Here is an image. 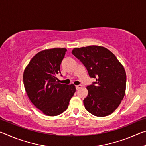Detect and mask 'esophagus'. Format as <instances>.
Here are the masks:
<instances>
[{"instance_id":"34e87169","label":"esophagus","mask_w":146,"mask_h":146,"mask_svg":"<svg viewBox=\"0 0 146 146\" xmlns=\"http://www.w3.org/2000/svg\"><path fill=\"white\" fill-rule=\"evenodd\" d=\"M82 88V85H78V86H76V90H78L79 89Z\"/></svg>"}]
</instances>
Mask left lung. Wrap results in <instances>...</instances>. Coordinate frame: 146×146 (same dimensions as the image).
I'll list each match as a JSON object with an SVG mask.
<instances>
[{
	"instance_id": "obj_1",
	"label": "left lung",
	"mask_w": 146,
	"mask_h": 146,
	"mask_svg": "<svg viewBox=\"0 0 146 146\" xmlns=\"http://www.w3.org/2000/svg\"><path fill=\"white\" fill-rule=\"evenodd\" d=\"M72 54L87 69L96 82L88 86L84 100L86 110L96 117H106L115 111L122 102L126 88V73L115 55L100 46L75 48Z\"/></svg>"
}]
</instances>
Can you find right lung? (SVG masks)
<instances>
[{
    "mask_svg": "<svg viewBox=\"0 0 146 146\" xmlns=\"http://www.w3.org/2000/svg\"><path fill=\"white\" fill-rule=\"evenodd\" d=\"M66 51V48L41 51L24 71V86L29 100L47 116L54 117L65 111L76 91L73 84H64L56 80Z\"/></svg>",
    "mask_w": 146,
    "mask_h": 146,
    "instance_id": "add662e5",
    "label": "right lung"
}]
</instances>
